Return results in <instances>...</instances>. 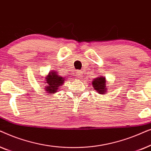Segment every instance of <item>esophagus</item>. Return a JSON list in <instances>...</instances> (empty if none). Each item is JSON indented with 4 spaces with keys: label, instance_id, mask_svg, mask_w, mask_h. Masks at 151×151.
<instances>
[{
    "label": "esophagus",
    "instance_id": "34e87169",
    "mask_svg": "<svg viewBox=\"0 0 151 151\" xmlns=\"http://www.w3.org/2000/svg\"><path fill=\"white\" fill-rule=\"evenodd\" d=\"M82 71H80V70H77L76 71V76L77 77V78H80V79H81L82 78Z\"/></svg>",
    "mask_w": 151,
    "mask_h": 151
}]
</instances>
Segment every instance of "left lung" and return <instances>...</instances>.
Returning <instances> with one entry per match:
<instances>
[{"label":"left lung","instance_id":"obj_1","mask_svg":"<svg viewBox=\"0 0 151 151\" xmlns=\"http://www.w3.org/2000/svg\"><path fill=\"white\" fill-rule=\"evenodd\" d=\"M106 78L103 77V76H99V77L95 78L92 81V85L93 86L94 89L96 90L97 92L100 94H104V93L106 92Z\"/></svg>","mask_w":151,"mask_h":151}]
</instances>
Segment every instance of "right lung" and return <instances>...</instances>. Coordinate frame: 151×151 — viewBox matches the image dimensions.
<instances>
[{"mask_svg": "<svg viewBox=\"0 0 151 151\" xmlns=\"http://www.w3.org/2000/svg\"><path fill=\"white\" fill-rule=\"evenodd\" d=\"M65 77L60 76L58 72L51 70L49 72V74L47 77H45V84H46V86L45 89L48 93H55L60 88V86L63 85L65 81Z\"/></svg>", "mask_w": 151, "mask_h": 151, "instance_id": "right-lung-1", "label": "right lung"}]
</instances>
